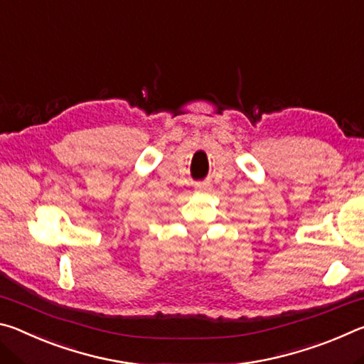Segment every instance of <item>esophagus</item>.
Instances as JSON below:
<instances>
[{
  "mask_svg": "<svg viewBox=\"0 0 364 364\" xmlns=\"http://www.w3.org/2000/svg\"><path fill=\"white\" fill-rule=\"evenodd\" d=\"M196 191H199V193H207V191H210V184H208V183H197Z\"/></svg>",
  "mask_w": 364,
  "mask_h": 364,
  "instance_id": "1",
  "label": "esophagus"
}]
</instances>
